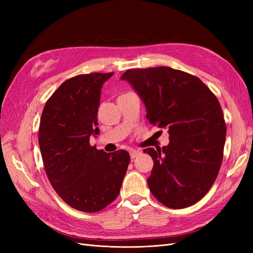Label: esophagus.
I'll return each mask as SVG.
<instances>
[{
	"mask_svg": "<svg viewBox=\"0 0 253 253\" xmlns=\"http://www.w3.org/2000/svg\"><path fill=\"white\" fill-rule=\"evenodd\" d=\"M140 154H141L140 151H137V150H131V151H129V156H131L132 159L136 158L137 156H139Z\"/></svg>",
	"mask_w": 253,
	"mask_h": 253,
	"instance_id": "34e87169",
	"label": "esophagus"
}]
</instances>
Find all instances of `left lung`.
Here are the masks:
<instances>
[{"mask_svg":"<svg viewBox=\"0 0 253 253\" xmlns=\"http://www.w3.org/2000/svg\"><path fill=\"white\" fill-rule=\"evenodd\" d=\"M121 80L140 96L150 124L169 133L166 147L143 150L154 162L152 194L171 209L196 204L223 162L227 127L217 98L200 78L168 66L127 70Z\"/></svg>","mask_w":253,"mask_h":253,"instance_id":"1","label":"left lung"}]
</instances>
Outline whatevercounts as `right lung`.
Here are the masks:
<instances>
[{
  "label": "right lung",
  "instance_id": "add662e5",
  "mask_svg": "<svg viewBox=\"0 0 253 253\" xmlns=\"http://www.w3.org/2000/svg\"><path fill=\"white\" fill-rule=\"evenodd\" d=\"M114 73L78 75L64 81L45 103L39 145L45 172L72 208L97 212L116 200L129 164L125 150L105 153L89 144L98 135L103 83Z\"/></svg>",
  "mask_w": 253,
  "mask_h": 253
}]
</instances>
